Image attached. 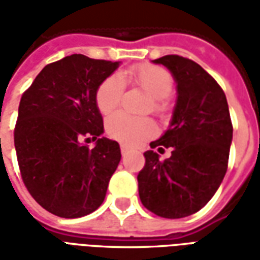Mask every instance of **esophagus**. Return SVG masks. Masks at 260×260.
<instances>
[{
    "instance_id": "esophagus-1",
    "label": "esophagus",
    "mask_w": 260,
    "mask_h": 260,
    "mask_svg": "<svg viewBox=\"0 0 260 260\" xmlns=\"http://www.w3.org/2000/svg\"><path fill=\"white\" fill-rule=\"evenodd\" d=\"M128 152H129V149L126 146H124V145H121V154H122V156H126Z\"/></svg>"
}]
</instances>
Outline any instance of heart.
Wrapping results in <instances>:
<instances>
[{"label": "heart", "instance_id": "heart-1", "mask_svg": "<svg viewBox=\"0 0 260 260\" xmlns=\"http://www.w3.org/2000/svg\"><path fill=\"white\" fill-rule=\"evenodd\" d=\"M125 83L141 87L152 97L149 110H153L158 115H164L169 110L167 97L173 90L171 75L157 65L142 64L122 75H110L99 85L94 102L103 115H110L119 107L124 97ZM106 129L115 141L125 145H138L156 135L157 126L150 118H136L125 113H117L108 117Z\"/></svg>", "mask_w": 260, "mask_h": 260}]
</instances>
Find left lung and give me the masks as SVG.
<instances>
[{
    "instance_id": "8db88e82",
    "label": "left lung",
    "mask_w": 260,
    "mask_h": 260,
    "mask_svg": "<svg viewBox=\"0 0 260 260\" xmlns=\"http://www.w3.org/2000/svg\"><path fill=\"white\" fill-rule=\"evenodd\" d=\"M153 62L170 69L178 96L169 129L150 147L173 152L164 161L156 152H145L139 198L160 217H186L212 199L227 171L233 141L229 104L220 85L192 59L164 55Z\"/></svg>"
}]
</instances>
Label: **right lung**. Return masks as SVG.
Returning <instances> with one entry per match:
<instances>
[{"mask_svg":"<svg viewBox=\"0 0 260 260\" xmlns=\"http://www.w3.org/2000/svg\"><path fill=\"white\" fill-rule=\"evenodd\" d=\"M118 65L72 54L46 65L22 94L14 132L20 175L33 199L55 216L82 217L106 198L121 150L100 138L94 94ZM85 137L96 146L83 145Z\"/></svg>","mask_w":260,"mask_h":260,"instance_id":"add662e5","label":"right lung"}]
</instances>
